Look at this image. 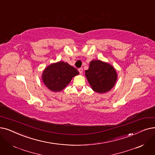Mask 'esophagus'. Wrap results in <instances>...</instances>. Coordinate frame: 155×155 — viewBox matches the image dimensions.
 I'll return each instance as SVG.
<instances>
[{"instance_id":"esophagus-1","label":"esophagus","mask_w":155,"mask_h":155,"mask_svg":"<svg viewBox=\"0 0 155 155\" xmlns=\"http://www.w3.org/2000/svg\"><path fill=\"white\" fill-rule=\"evenodd\" d=\"M78 71H79V72H80V74H81V75H82V73H83V68H79L78 69Z\"/></svg>"}]
</instances>
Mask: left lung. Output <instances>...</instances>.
<instances>
[{
  "label": "left lung",
  "mask_w": 155,
  "mask_h": 155,
  "mask_svg": "<svg viewBox=\"0 0 155 155\" xmlns=\"http://www.w3.org/2000/svg\"><path fill=\"white\" fill-rule=\"evenodd\" d=\"M85 75L92 89L100 94L110 91L118 78L116 70L112 65L99 59L92 60Z\"/></svg>",
  "instance_id": "8db88e82"
}]
</instances>
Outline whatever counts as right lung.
Here are the masks:
<instances>
[{"label":"right lung","mask_w":155,"mask_h":155,"mask_svg":"<svg viewBox=\"0 0 155 155\" xmlns=\"http://www.w3.org/2000/svg\"><path fill=\"white\" fill-rule=\"evenodd\" d=\"M78 74L79 71L68 63L58 61L46 67L42 72V80L48 89L56 92L63 90L72 78Z\"/></svg>","instance_id":"add662e5"}]
</instances>
